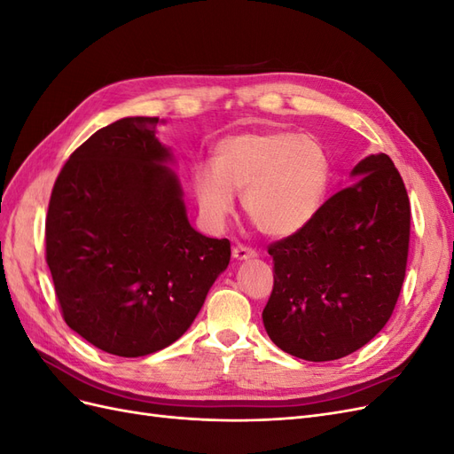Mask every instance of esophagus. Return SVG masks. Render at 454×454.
Listing matches in <instances>:
<instances>
[{
  "label": "esophagus",
  "mask_w": 454,
  "mask_h": 454,
  "mask_svg": "<svg viewBox=\"0 0 454 454\" xmlns=\"http://www.w3.org/2000/svg\"><path fill=\"white\" fill-rule=\"evenodd\" d=\"M257 255V252L254 248H250V246H244V244H239L232 248V257L239 259V261H246V259H254Z\"/></svg>",
  "instance_id": "obj_1"
}]
</instances>
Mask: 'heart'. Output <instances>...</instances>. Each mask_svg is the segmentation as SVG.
<instances>
[{"label": "heart", "mask_w": 454, "mask_h": 454, "mask_svg": "<svg viewBox=\"0 0 454 454\" xmlns=\"http://www.w3.org/2000/svg\"><path fill=\"white\" fill-rule=\"evenodd\" d=\"M332 162L310 134L282 130L227 136L214 149V164L193 170V193L210 223L235 210V191L250 222L269 237H290L310 223L325 199Z\"/></svg>", "instance_id": "obj_1"}]
</instances>
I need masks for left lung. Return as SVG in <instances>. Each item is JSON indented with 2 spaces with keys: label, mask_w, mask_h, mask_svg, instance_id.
Returning a JSON list of instances; mask_svg holds the SVG:
<instances>
[{
  "label": "left lung",
  "mask_w": 454,
  "mask_h": 454,
  "mask_svg": "<svg viewBox=\"0 0 454 454\" xmlns=\"http://www.w3.org/2000/svg\"><path fill=\"white\" fill-rule=\"evenodd\" d=\"M352 176L309 225L267 248L274 284L263 324L274 345L301 360H339L367 345L403 286L411 204L402 176L384 153Z\"/></svg>",
  "instance_id": "8db88e82"
}]
</instances>
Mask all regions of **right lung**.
<instances>
[{"mask_svg": "<svg viewBox=\"0 0 454 454\" xmlns=\"http://www.w3.org/2000/svg\"><path fill=\"white\" fill-rule=\"evenodd\" d=\"M157 125L127 117L96 130L62 167L45 219L62 318L122 358L180 339L231 259L227 239L189 225Z\"/></svg>", "mask_w": 454, "mask_h": 454, "instance_id": "add662e5", "label": "right lung"}]
</instances>
